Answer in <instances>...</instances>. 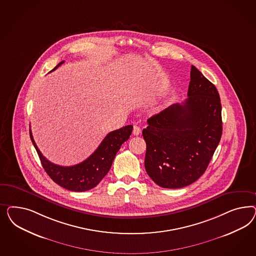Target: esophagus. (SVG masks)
I'll list each match as a JSON object with an SVG mask.
<instances>
[{
    "label": "esophagus",
    "mask_w": 256,
    "mask_h": 256,
    "mask_svg": "<svg viewBox=\"0 0 256 256\" xmlns=\"http://www.w3.org/2000/svg\"><path fill=\"white\" fill-rule=\"evenodd\" d=\"M133 134L135 136H138V135L140 134V128L138 126H134V128H133Z\"/></svg>",
    "instance_id": "34e87169"
}]
</instances>
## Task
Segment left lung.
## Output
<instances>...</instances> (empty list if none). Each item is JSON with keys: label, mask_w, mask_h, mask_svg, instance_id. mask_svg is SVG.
I'll return each instance as SVG.
<instances>
[{"label": "left lung", "mask_w": 256, "mask_h": 256, "mask_svg": "<svg viewBox=\"0 0 256 256\" xmlns=\"http://www.w3.org/2000/svg\"><path fill=\"white\" fill-rule=\"evenodd\" d=\"M188 98L150 117L142 130L144 167L156 185L179 188L206 172L222 138V104L217 88L194 66Z\"/></svg>", "instance_id": "obj_1"}]
</instances>
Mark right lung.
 I'll use <instances>...</instances> for the list:
<instances>
[{"label": "right lung", "instance_id": "add662e5", "mask_svg": "<svg viewBox=\"0 0 256 256\" xmlns=\"http://www.w3.org/2000/svg\"><path fill=\"white\" fill-rule=\"evenodd\" d=\"M62 62L64 61L59 62L52 71L56 70ZM132 124H128L110 132L101 142L100 146L84 162L68 167L50 162L41 154L34 140L31 130L30 137L44 170L56 184L72 192H86L96 186L108 174L118 150L132 135Z\"/></svg>", "mask_w": 256, "mask_h": 256}]
</instances>
